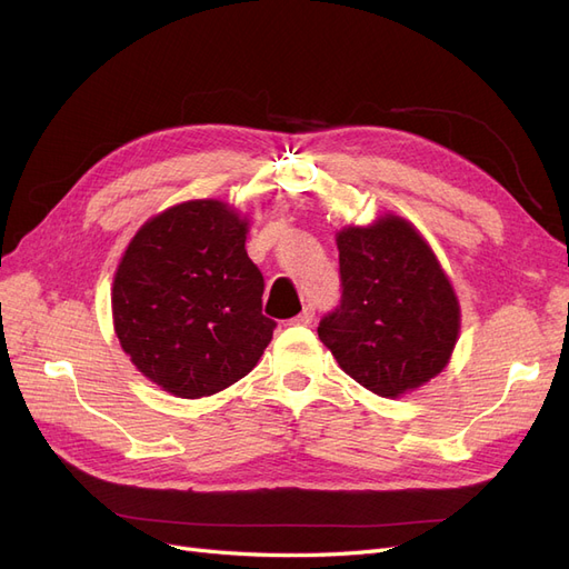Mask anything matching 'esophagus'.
<instances>
[{
    "instance_id": "esophagus-1",
    "label": "esophagus",
    "mask_w": 569,
    "mask_h": 569,
    "mask_svg": "<svg viewBox=\"0 0 569 569\" xmlns=\"http://www.w3.org/2000/svg\"><path fill=\"white\" fill-rule=\"evenodd\" d=\"M313 318H316V308L313 306H306L297 318H291V325H311Z\"/></svg>"
}]
</instances>
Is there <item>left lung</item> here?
Segmentation results:
<instances>
[{
    "label": "left lung",
    "mask_w": 569,
    "mask_h": 569,
    "mask_svg": "<svg viewBox=\"0 0 569 569\" xmlns=\"http://www.w3.org/2000/svg\"><path fill=\"white\" fill-rule=\"evenodd\" d=\"M341 303L318 325L339 368L385 399L416 391L449 366L460 303L418 228L385 213L337 232Z\"/></svg>",
    "instance_id": "1"
}]
</instances>
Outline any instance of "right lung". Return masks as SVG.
I'll use <instances>...</instances> for the list:
<instances>
[{"instance_id":"right-lung-1","label":"right lung","mask_w":569,"mask_h":569,"mask_svg":"<svg viewBox=\"0 0 569 569\" xmlns=\"http://www.w3.org/2000/svg\"><path fill=\"white\" fill-rule=\"evenodd\" d=\"M249 218L220 199L170 206L134 232L111 287L113 330L132 366L180 399L249 375L272 339Z\"/></svg>"}]
</instances>
